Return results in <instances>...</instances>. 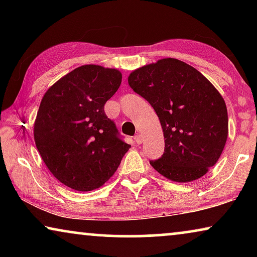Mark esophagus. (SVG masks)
<instances>
[{
    "label": "esophagus",
    "mask_w": 257,
    "mask_h": 257,
    "mask_svg": "<svg viewBox=\"0 0 257 257\" xmlns=\"http://www.w3.org/2000/svg\"><path fill=\"white\" fill-rule=\"evenodd\" d=\"M143 136H140V135H138V136H136L135 137V143L137 144V145H140V144L143 143Z\"/></svg>",
    "instance_id": "esophagus-1"
}]
</instances>
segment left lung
<instances>
[{
	"instance_id": "left-lung-1",
	"label": "left lung",
	"mask_w": 257,
	"mask_h": 257,
	"mask_svg": "<svg viewBox=\"0 0 257 257\" xmlns=\"http://www.w3.org/2000/svg\"><path fill=\"white\" fill-rule=\"evenodd\" d=\"M128 85L159 117L165 152L151 166L168 180L191 182L216 164L228 137L224 99L195 68L163 58L133 70Z\"/></svg>"
}]
</instances>
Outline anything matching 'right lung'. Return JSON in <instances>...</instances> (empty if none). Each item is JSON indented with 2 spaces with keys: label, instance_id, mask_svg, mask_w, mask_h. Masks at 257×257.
<instances>
[{
  "label": "right lung",
  "instance_id": "add662e5",
  "mask_svg": "<svg viewBox=\"0 0 257 257\" xmlns=\"http://www.w3.org/2000/svg\"><path fill=\"white\" fill-rule=\"evenodd\" d=\"M121 83L117 69L82 65L42 98L34 139L42 160L63 185L79 192L103 186L131 146L119 139L104 105Z\"/></svg>",
  "mask_w": 257,
  "mask_h": 257
}]
</instances>
